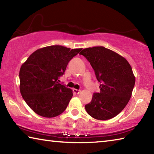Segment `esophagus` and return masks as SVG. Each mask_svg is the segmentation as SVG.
I'll return each mask as SVG.
<instances>
[{
	"mask_svg": "<svg viewBox=\"0 0 154 154\" xmlns=\"http://www.w3.org/2000/svg\"><path fill=\"white\" fill-rule=\"evenodd\" d=\"M73 92L75 94H79L81 92V90H77V89H73Z\"/></svg>",
	"mask_w": 154,
	"mask_h": 154,
	"instance_id": "obj_1",
	"label": "esophagus"
}]
</instances>
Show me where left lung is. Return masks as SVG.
I'll use <instances>...</instances> for the list:
<instances>
[{
	"instance_id": "1",
	"label": "left lung",
	"mask_w": 154,
	"mask_h": 154,
	"mask_svg": "<svg viewBox=\"0 0 154 154\" xmlns=\"http://www.w3.org/2000/svg\"><path fill=\"white\" fill-rule=\"evenodd\" d=\"M94 70L100 92L93 94L87 113L98 120H107L120 113L128 103L135 84L132 67L126 59L105 47L85 48L80 52Z\"/></svg>"
}]
</instances>
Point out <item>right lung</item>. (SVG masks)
<instances>
[{"label":"right lung","instance_id":"1","mask_svg":"<svg viewBox=\"0 0 154 154\" xmlns=\"http://www.w3.org/2000/svg\"><path fill=\"white\" fill-rule=\"evenodd\" d=\"M82 48L51 45L38 49L28 57L20 70V90L32 110L44 118L63 113L72 91L58 82L69 62Z\"/></svg>","mask_w":154,"mask_h":154}]
</instances>
